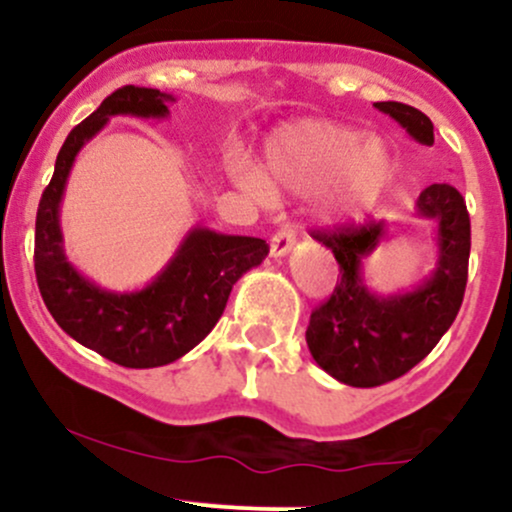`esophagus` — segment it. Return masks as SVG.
<instances>
[{
  "instance_id": "1",
  "label": "esophagus",
  "mask_w": 512,
  "mask_h": 512,
  "mask_svg": "<svg viewBox=\"0 0 512 512\" xmlns=\"http://www.w3.org/2000/svg\"><path fill=\"white\" fill-rule=\"evenodd\" d=\"M296 231L293 228H279V231L272 236V245H269V252L272 257H284L293 245H296Z\"/></svg>"
}]
</instances>
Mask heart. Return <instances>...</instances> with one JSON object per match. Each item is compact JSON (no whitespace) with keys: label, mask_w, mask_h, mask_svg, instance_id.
<instances>
[{"label":"heart","mask_w":512,"mask_h":512,"mask_svg":"<svg viewBox=\"0 0 512 512\" xmlns=\"http://www.w3.org/2000/svg\"><path fill=\"white\" fill-rule=\"evenodd\" d=\"M262 168L243 170L245 190L262 202L274 187L291 195H315L330 219L366 216L397 178V156L380 137L332 120H296L274 129L264 142Z\"/></svg>","instance_id":"b5f03b06"}]
</instances>
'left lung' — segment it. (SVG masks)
<instances>
[{"instance_id": "left-lung-1", "label": "left lung", "mask_w": 512, "mask_h": 512, "mask_svg": "<svg viewBox=\"0 0 512 512\" xmlns=\"http://www.w3.org/2000/svg\"><path fill=\"white\" fill-rule=\"evenodd\" d=\"M375 108L395 117L419 144H433V122L421 110L395 101ZM416 216L436 223L438 264L424 284L397 296L373 293L361 272L363 260L387 236L383 219L310 231L334 255L339 276L332 296L310 313L305 342L317 366L339 383L378 387L409 373L460 313L472 248L464 197L445 182L428 185L416 199Z\"/></svg>"}]
</instances>
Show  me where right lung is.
<instances>
[{
	"label": "right lung",
	"instance_id": "right-lung-1",
	"mask_svg": "<svg viewBox=\"0 0 512 512\" xmlns=\"http://www.w3.org/2000/svg\"><path fill=\"white\" fill-rule=\"evenodd\" d=\"M173 96L158 88L122 86L64 139L50 185L35 216V279L50 315L69 337L125 368L178 361L214 330L233 284L267 257L262 238L192 228L175 257L142 291L113 293L67 262L60 202L76 154L113 115L166 117Z\"/></svg>",
	"mask_w": 512,
	"mask_h": 512
}]
</instances>
